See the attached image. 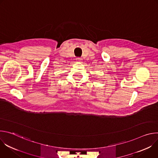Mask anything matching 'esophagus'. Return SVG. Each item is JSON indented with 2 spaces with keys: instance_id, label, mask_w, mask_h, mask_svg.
Listing matches in <instances>:
<instances>
[{
  "instance_id": "esophagus-1",
  "label": "esophagus",
  "mask_w": 158,
  "mask_h": 158,
  "mask_svg": "<svg viewBox=\"0 0 158 158\" xmlns=\"http://www.w3.org/2000/svg\"><path fill=\"white\" fill-rule=\"evenodd\" d=\"M76 60H77V61H79H79H81V60H82V58H81V57H77V58L76 59Z\"/></svg>"
}]
</instances>
